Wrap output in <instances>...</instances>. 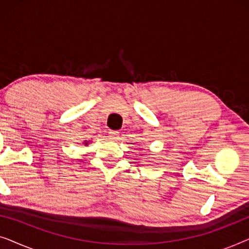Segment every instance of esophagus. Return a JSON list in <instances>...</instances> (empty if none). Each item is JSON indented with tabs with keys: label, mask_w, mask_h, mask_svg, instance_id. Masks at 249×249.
Segmentation results:
<instances>
[{
	"label": "esophagus",
	"mask_w": 249,
	"mask_h": 249,
	"mask_svg": "<svg viewBox=\"0 0 249 249\" xmlns=\"http://www.w3.org/2000/svg\"><path fill=\"white\" fill-rule=\"evenodd\" d=\"M119 131H114V130H111L110 132H108V137H110V139H112V141H118L119 139Z\"/></svg>",
	"instance_id": "34e87169"
}]
</instances>
